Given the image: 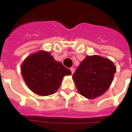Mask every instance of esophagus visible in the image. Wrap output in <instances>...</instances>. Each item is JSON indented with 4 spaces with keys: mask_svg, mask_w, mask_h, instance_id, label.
Instances as JSON below:
<instances>
[{
    "mask_svg": "<svg viewBox=\"0 0 132 132\" xmlns=\"http://www.w3.org/2000/svg\"><path fill=\"white\" fill-rule=\"evenodd\" d=\"M70 71H71V73H72V74H73V73H74V72H75V68H70Z\"/></svg>",
    "mask_w": 132,
    "mask_h": 132,
    "instance_id": "esophagus-1",
    "label": "esophagus"
}]
</instances>
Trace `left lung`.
Wrapping results in <instances>:
<instances>
[{
  "label": "left lung",
  "mask_w": 132,
  "mask_h": 132,
  "mask_svg": "<svg viewBox=\"0 0 132 132\" xmlns=\"http://www.w3.org/2000/svg\"><path fill=\"white\" fill-rule=\"evenodd\" d=\"M112 61L98 55L87 56L72 75L79 94L92 99L102 95L110 86L116 73Z\"/></svg>",
  "instance_id": "1"
}]
</instances>
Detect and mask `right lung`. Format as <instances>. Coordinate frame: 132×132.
Listing matches in <instances>:
<instances>
[{
	"instance_id": "right-lung-1",
	"label": "right lung",
	"mask_w": 132,
	"mask_h": 132,
	"mask_svg": "<svg viewBox=\"0 0 132 132\" xmlns=\"http://www.w3.org/2000/svg\"><path fill=\"white\" fill-rule=\"evenodd\" d=\"M21 73L30 90L40 96L55 93L64 77L71 75L69 69L44 51L26 58L22 64Z\"/></svg>"
}]
</instances>
